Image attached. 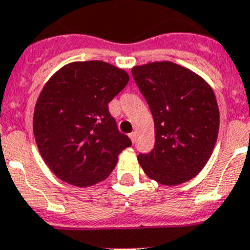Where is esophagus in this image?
I'll use <instances>...</instances> for the list:
<instances>
[{
	"mask_svg": "<svg viewBox=\"0 0 250 250\" xmlns=\"http://www.w3.org/2000/svg\"><path fill=\"white\" fill-rule=\"evenodd\" d=\"M129 138L131 139L132 143H135V140H136V132H131V134H130V135H129Z\"/></svg>",
	"mask_w": 250,
	"mask_h": 250,
	"instance_id": "obj_1",
	"label": "esophagus"
}]
</instances>
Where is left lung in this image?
Returning a JSON list of instances; mask_svg holds the SVG:
<instances>
[{
    "label": "left lung",
    "instance_id": "obj_1",
    "mask_svg": "<svg viewBox=\"0 0 250 250\" xmlns=\"http://www.w3.org/2000/svg\"><path fill=\"white\" fill-rule=\"evenodd\" d=\"M131 72L155 125V146L138 156L139 164L159 184L190 180L205 167L218 139L219 107L213 89L170 61L134 66Z\"/></svg>",
    "mask_w": 250,
    "mask_h": 250
}]
</instances>
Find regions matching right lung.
Returning a JSON list of instances; mask_svg holds the SVG:
<instances>
[{"mask_svg":"<svg viewBox=\"0 0 250 250\" xmlns=\"http://www.w3.org/2000/svg\"><path fill=\"white\" fill-rule=\"evenodd\" d=\"M129 74L104 61H76L45 83L34 112V135L50 170L75 187L105 180L131 140L121 134L109 103Z\"/></svg>","mask_w":250,"mask_h":250,"instance_id":"add662e5","label":"right lung"}]
</instances>
